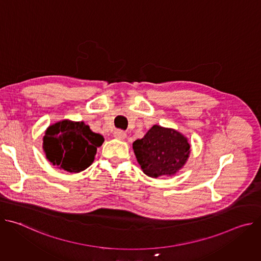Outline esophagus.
<instances>
[{
    "label": "esophagus",
    "instance_id": "34e87169",
    "mask_svg": "<svg viewBox=\"0 0 261 261\" xmlns=\"http://www.w3.org/2000/svg\"><path fill=\"white\" fill-rule=\"evenodd\" d=\"M114 136L117 138V139H120V140H124L127 136L126 132L122 131V130H117L114 132Z\"/></svg>",
    "mask_w": 261,
    "mask_h": 261
}]
</instances>
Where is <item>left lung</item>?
Segmentation results:
<instances>
[{
  "label": "left lung",
  "instance_id": "obj_1",
  "mask_svg": "<svg viewBox=\"0 0 261 261\" xmlns=\"http://www.w3.org/2000/svg\"><path fill=\"white\" fill-rule=\"evenodd\" d=\"M133 151L143 173L156 178L180 170L188 161L191 147L189 139L177 130L154 125L133 142Z\"/></svg>",
  "mask_w": 261,
  "mask_h": 261
}]
</instances>
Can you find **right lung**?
I'll return each instance as SVG.
<instances>
[{"instance_id":"1","label":"right lung","mask_w":261,"mask_h":261,"mask_svg":"<svg viewBox=\"0 0 261 261\" xmlns=\"http://www.w3.org/2000/svg\"><path fill=\"white\" fill-rule=\"evenodd\" d=\"M103 141L104 137L84 122L62 120L44 131L42 148L54 166L68 172H81L94 162L97 147Z\"/></svg>"}]
</instances>
